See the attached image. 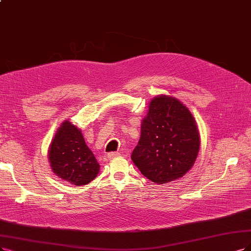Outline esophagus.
<instances>
[{"instance_id": "obj_1", "label": "esophagus", "mask_w": 251, "mask_h": 251, "mask_svg": "<svg viewBox=\"0 0 251 251\" xmlns=\"http://www.w3.org/2000/svg\"><path fill=\"white\" fill-rule=\"evenodd\" d=\"M120 156V153L119 152H110L107 154V158L108 159H114L115 157H118Z\"/></svg>"}]
</instances>
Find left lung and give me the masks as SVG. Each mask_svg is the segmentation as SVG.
Here are the masks:
<instances>
[{"label": "left lung", "instance_id": "8db88e82", "mask_svg": "<svg viewBox=\"0 0 251 251\" xmlns=\"http://www.w3.org/2000/svg\"><path fill=\"white\" fill-rule=\"evenodd\" d=\"M200 146V132L190 110L175 97L158 95L150 101L142 121L131 159L146 178L166 184L191 170Z\"/></svg>", "mask_w": 251, "mask_h": 251}]
</instances>
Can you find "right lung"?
<instances>
[{
  "label": "right lung",
  "mask_w": 251,
  "mask_h": 251,
  "mask_svg": "<svg viewBox=\"0 0 251 251\" xmlns=\"http://www.w3.org/2000/svg\"><path fill=\"white\" fill-rule=\"evenodd\" d=\"M49 161L59 178L76 186L94 180L100 170L81 130L68 120L60 125L52 137L49 148Z\"/></svg>",
  "instance_id": "add662e5"
}]
</instances>
